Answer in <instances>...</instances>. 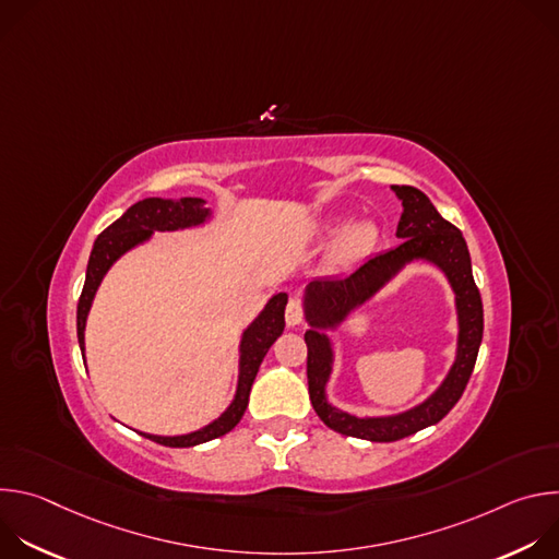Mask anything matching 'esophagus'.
<instances>
[{"mask_svg":"<svg viewBox=\"0 0 559 559\" xmlns=\"http://www.w3.org/2000/svg\"><path fill=\"white\" fill-rule=\"evenodd\" d=\"M302 316H305V311H302V305H300V300H296V298H292L289 302H287V307H285V321H287V325H298V323H302Z\"/></svg>","mask_w":559,"mask_h":559,"instance_id":"34e87169","label":"esophagus"}]
</instances>
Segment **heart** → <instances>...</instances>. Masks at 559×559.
I'll list each match as a JSON object with an SVG mask.
<instances>
[{
    "instance_id": "b5f03b06",
    "label": "heart",
    "mask_w": 559,
    "mask_h": 559,
    "mask_svg": "<svg viewBox=\"0 0 559 559\" xmlns=\"http://www.w3.org/2000/svg\"><path fill=\"white\" fill-rule=\"evenodd\" d=\"M341 231V223H334L328 227V234H338ZM376 238H378V229L373 223H358L354 227H349L336 246V254L334 261L338 265H349L360 261L373 246H376Z\"/></svg>"
}]
</instances>
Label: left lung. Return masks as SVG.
Instances as JSON below:
<instances>
[{
	"label": "left lung",
	"instance_id": "obj_1",
	"mask_svg": "<svg viewBox=\"0 0 559 559\" xmlns=\"http://www.w3.org/2000/svg\"><path fill=\"white\" fill-rule=\"evenodd\" d=\"M403 201L401 223L395 236L403 243L367 259L354 272L341 278H318L307 287V321L313 330L305 334L307 343V384L309 401L330 429L371 442H395L425 427L440 423L462 397L473 373L477 349L483 343L485 311L480 289L471 272V257L462 231L440 216L429 197L412 186H393ZM412 258H429L440 264L456 289L461 313V345L459 360L445 384L420 408L393 419L362 421L332 411L324 401V382L329 374L331 353L316 326H326L340 318L367 295H370L397 266Z\"/></svg>",
	"mask_w": 559,
	"mask_h": 559
}]
</instances>
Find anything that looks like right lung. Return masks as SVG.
<instances>
[{"instance_id": "right-lung-1", "label": "right lung", "mask_w": 559, "mask_h": 559, "mask_svg": "<svg viewBox=\"0 0 559 559\" xmlns=\"http://www.w3.org/2000/svg\"><path fill=\"white\" fill-rule=\"evenodd\" d=\"M201 199H143L134 203L132 207L126 210L121 218H117L112 225H108L95 241V248L91 252L88 261V272H86V283L82 289V296H79L76 302V338L79 347L84 349V328H86V316L93 302V296L108 272V267L132 246L141 243L143 238L150 236L152 229H179L188 225H197L207 216V210L201 205ZM285 305L287 296L278 294L270 300V305L263 309V313L252 323V328L243 336V356H241V378H238V391L234 403L229 409L207 425L205 429H199L188 436H177V438H158V436H147L156 444L164 447H194L214 438L225 436L231 431L238 423H241L248 401H250V389L257 378V371L267 354V349L274 345V341L283 334L285 328Z\"/></svg>"}]
</instances>
